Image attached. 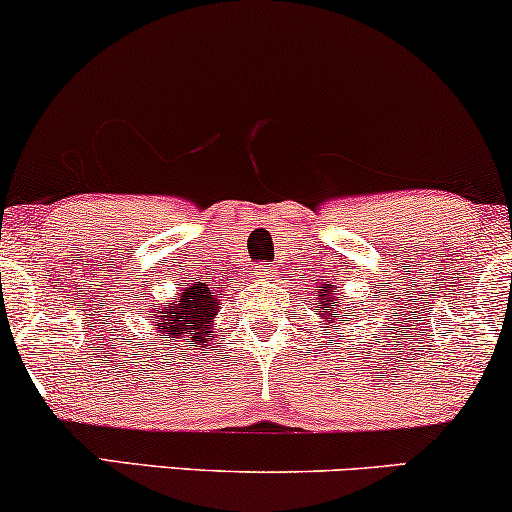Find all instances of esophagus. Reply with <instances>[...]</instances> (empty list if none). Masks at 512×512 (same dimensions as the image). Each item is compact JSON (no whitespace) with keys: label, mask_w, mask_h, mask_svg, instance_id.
<instances>
[{"label":"esophagus","mask_w":512,"mask_h":512,"mask_svg":"<svg viewBox=\"0 0 512 512\" xmlns=\"http://www.w3.org/2000/svg\"><path fill=\"white\" fill-rule=\"evenodd\" d=\"M257 276H260V281H271V278L276 276V269L271 267L269 262H262L260 267H257Z\"/></svg>","instance_id":"34e87169"}]
</instances>
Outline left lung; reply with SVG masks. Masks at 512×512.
<instances>
[{"label": "left lung", "mask_w": 512, "mask_h": 512, "mask_svg": "<svg viewBox=\"0 0 512 512\" xmlns=\"http://www.w3.org/2000/svg\"><path fill=\"white\" fill-rule=\"evenodd\" d=\"M335 295H338V290L333 286H328V283H323V293H319V309H321V319H328L331 326H335V316H342V319H347V307H342V302L338 304L335 300ZM352 316H354V309H352ZM328 328V326H326Z\"/></svg>", "instance_id": "left-lung-1"}]
</instances>
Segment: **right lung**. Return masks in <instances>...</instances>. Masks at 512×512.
Listing matches in <instances>:
<instances>
[{
  "label": "right lung",
  "mask_w": 512,
  "mask_h": 512,
  "mask_svg": "<svg viewBox=\"0 0 512 512\" xmlns=\"http://www.w3.org/2000/svg\"><path fill=\"white\" fill-rule=\"evenodd\" d=\"M219 295L222 290L208 288V283H191L163 307L153 309V331L167 335L177 345L208 349L210 340H215Z\"/></svg>",
  "instance_id": "right-lung-1"
}]
</instances>
